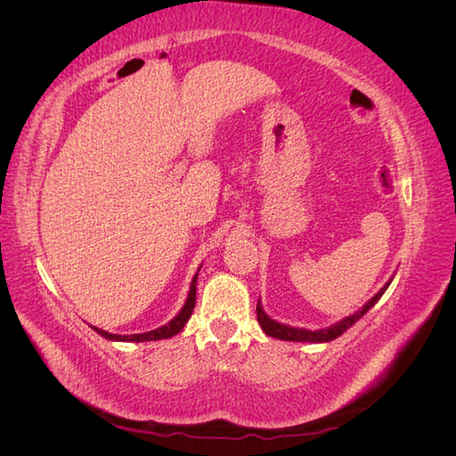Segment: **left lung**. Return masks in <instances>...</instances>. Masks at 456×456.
Here are the masks:
<instances>
[{"label":"left lung","instance_id":"left-lung-1","mask_svg":"<svg viewBox=\"0 0 456 456\" xmlns=\"http://www.w3.org/2000/svg\"><path fill=\"white\" fill-rule=\"evenodd\" d=\"M392 280H394V275H392V278H390L388 281L384 283V287L380 289V291H379L375 297H372L370 300L365 302V305H363L360 310L350 314L348 317H344V320H340V322H337V323H333V325L325 327V329H314V330H310V329L291 327V325H285V323L275 322V320H272V317H270L265 310H262L260 298H258V305H256V320H258L262 330H265V333H266L268 337L280 338V340H291V342H329V340H335V338H338V337L344 333V330L350 329L357 320H362V317H363L372 306L377 305V302L380 300V297L386 293V289L390 287Z\"/></svg>","mask_w":456,"mask_h":456}]
</instances>
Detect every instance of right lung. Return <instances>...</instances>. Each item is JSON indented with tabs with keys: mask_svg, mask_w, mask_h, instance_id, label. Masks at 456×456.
Returning a JSON list of instances; mask_svg holds the SVG:
<instances>
[{
	"mask_svg": "<svg viewBox=\"0 0 456 456\" xmlns=\"http://www.w3.org/2000/svg\"><path fill=\"white\" fill-rule=\"evenodd\" d=\"M201 268V266H200ZM200 268L196 272L194 278H191V283H190V291H188V297H186V302L184 306L181 308V312H178L173 320L169 323H165L154 330H148V333H139V335H114V333H108V330H102L99 327H93V330H96L102 338L106 340H116V342H150V340H161V338H171L175 337L176 333H181V330L184 329L186 322L190 320L191 312H194L196 308V283H198V273H200Z\"/></svg>",
	"mask_w": 456,
	"mask_h": 456,
	"instance_id": "1",
	"label": "right lung"
}]
</instances>
